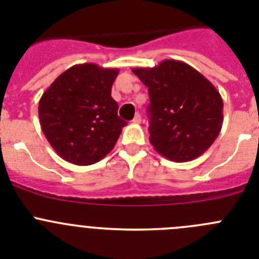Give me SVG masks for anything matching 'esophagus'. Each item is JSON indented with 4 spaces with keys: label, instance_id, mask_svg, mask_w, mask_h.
<instances>
[{
    "label": "esophagus",
    "instance_id": "obj_1",
    "mask_svg": "<svg viewBox=\"0 0 259 259\" xmlns=\"http://www.w3.org/2000/svg\"><path fill=\"white\" fill-rule=\"evenodd\" d=\"M132 123H134V124H140L141 123V115L139 113L136 114V115H135V118L132 119Z\"/></svg>",
    "mask_w": 259,
    "mask_h": 259
}]
</instances>
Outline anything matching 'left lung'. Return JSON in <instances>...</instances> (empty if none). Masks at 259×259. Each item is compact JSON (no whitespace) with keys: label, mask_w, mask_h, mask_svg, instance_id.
<instances>
[{"label":"left lung","mask_w":259,"mask_h":259,"mask_svg":"<svg viewBox=\"0 0 259 259\" xmlns=\"http://www.w3.org/2000/svg\"><path fill=\"white\" fill-rule=\"evenodd\" d=\"M132 72L148 87L149 141L154 149L174 162L192 161L206 152L223 124V100L217 88L176 59Z\"/></svg>","instance_id":"8db88e82"}]
</instances>
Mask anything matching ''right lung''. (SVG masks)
I'll use <instances>...</instances> for the list:
<instances>
[{
	"label": "right lung",
	"instance_id": "1",
	"mask_svg": "<svg viewBox=\"0 0 259 259\" xmlns=\"http://www.w3.org/2000/svg\"><path fill=\"white\" fill-rule=\"evenodd\" d=\"M118 68L75 65L41 96V130L57 154L77 166L101 161L113 150L127 122L118 116L111 87Z\"/></svg>",
	"mask_w": 259,
	"mask_h": 259
}]
</instances>
